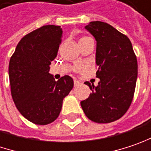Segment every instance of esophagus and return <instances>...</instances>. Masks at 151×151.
I'll return each instance as SVG.
<instances>
[{"instance_id":"esophagus-1","label":"esophagus","mask_w":151,"mask_h":151,"mask_svg":"<svg viewBox=\"0 0 151 151\" xmlns=\"http://www.w3.org/2000/svg\"><path fill=\"white\" fill-rule=\"evenodd\" d=\"M81 83L79 81H77V80H74V86L75 87H78L79 85H81Z\"/></svg>"}]
</instances>
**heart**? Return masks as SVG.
Wrapping results in <instances>:
<instances>
[{
  "label": "heart",
  "instance_id": "1",
  "mask_svg": "<svg viewBox=\"0 0 151 151\" xmlns=\"http://www.w3.org/2000/svg\"><path fill=\"white\" fill-rule=\"evenodd\" d=\"M88 37H82V38H81V39H80V41H82V40H85V39H88ZM76 69H80V67H77Z\"/></svg>",
  "mask_w": 151,
  "mask_h": 151
}]
</instances>
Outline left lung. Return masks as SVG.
I'll use <instances>...</instances> for the list:
<instances>
[{
  "label": "left lung",
  "instance_id": "obj_1",
  "mask_svg": "<svg viewBox=\"0 0 151 151\" xmlns=\"http://www.w3.org/2000/svg\"><path fill=\"white\" fill-rule=\"evenodd\" d=\"M96 40L98 85L86 81L92 93L81 101L86 116L95 123L120 119L131 106L137 77V61L130 39L111 25L92 21L85 27Z\"/></svg>",
  "mask_w": 151,
  "mask_h": 151
}]
</instances>
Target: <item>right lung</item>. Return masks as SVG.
Segmentation results:
<instances>
[{"label": "right lung", "instance_id": "1", "mask_svg": "<svg viewBox=\"0 0 151 151\" xmlns=\"http://www.w3.org/2000/svg\"><path fill=\"white\" fill-rule=\"evenodd\" d=\"M59 26L38 28L21 38L10 58L8 75L17 109L32 123L45 125L58 119L74 81L69 76L55 81L49 73L62 41Z\"/></svg>", "mask_w": 151, "mask_h": 151}]
</instances>
